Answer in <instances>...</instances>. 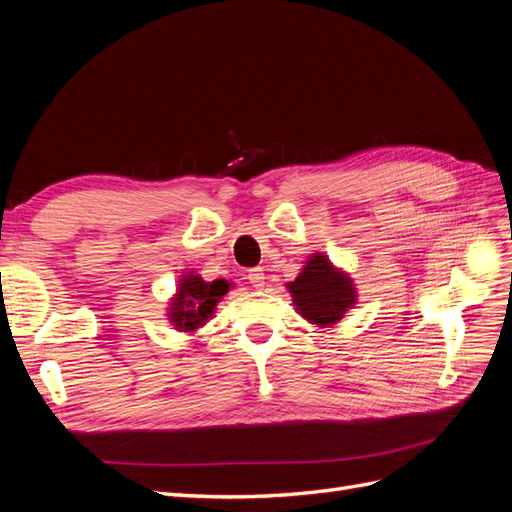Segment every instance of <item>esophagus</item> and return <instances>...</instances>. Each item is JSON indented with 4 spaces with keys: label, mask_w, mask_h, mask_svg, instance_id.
Here are the masks:
<instances>
[{
    "label": "esophagus",
    "mask_w": 512,
    "mask_h": 512,
    "mask_svg": "<svg viewBox=\"0 0 512 512\" xmlns=\"http://www.w3.org/2000/svg\"><path fill=\"white\" fill-rule=\"evenodd\" d=\"M247 280H250V284H254L256 288H262L265 286V271H262V267H254L247 271Z\"/></svg>",
    "instance_id": "1"
}]
</instances>
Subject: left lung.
Listing matches in <instances>:
<instances>
[{
	"mask_svg": "<svg viewBox=\"0 0 512 512\" xmlns=\"http://www.w3.org/2000/svg\"><path fill=\"white\" fill-rule=\"evenodd\" d=\"M297 312L318 327H329L344 318L356 303L350 277L333 267L324 254H312L294 282L286 284Z\"/></svg>",
	"mask_w": 512,
	"mask_h": 512,
	"instance_id": "8db88e82",
	"label": "left lung"
}]
</instances>
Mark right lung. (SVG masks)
Returning <instances> with one entry per match:
<instances>
[{
    "label": "right lung",
    "mask_w": 512,
    "mask_h": 512,
    "mask_svg": "<svg viewBox=\"0 0 512 512\" xmlns=\"http://www.w3.org/2000/svg\"><path fill=\"white\" fill-rule=\"evenodd\" d=\"M228 288L230 284L226 280L205 282L203 277L190 271L181 277L177 294L168 307V320L177 331L192 333L200 329L213 316L215 305L220 303Z\"/></svg>",
    "instance_id": "add662e5"
}]
</instances>
